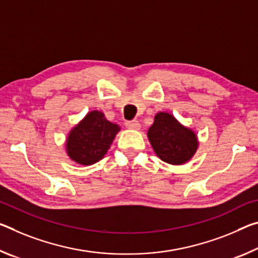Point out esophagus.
<instances>
[{
  "label": "esophagus",
  "instance_id": "1",
  "mask_svg": "<svg viewBox=\"0 0 258 258\" xmlns=\"http://www.w3.org/2000/svg\"><path fill=\"white\" fill-rule=\"evenodd\" d=\"M125 126L128 130H133V131H139L140 130V122L138 120H130L125 122Z\"/></svg>",
  "mask_w": 258,
  "mask_h": 258
}]
</instances>
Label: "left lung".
I'll use <instances>...</instances> for the list:
<instances>
[{
  "mask_svg": "<svg viewBox=\"0 0 258 258\" xmlns=\"http://www.w3.org/2000/svg\"><path fill=\"white\" fill-rule=\"evenodd\" d=\"M147 136L157 157L171 165H182L189 162L200 145L195 131L182 125L173 114L165 111L155 114Z\"/></svg>",
  "mask_w": 258,
  "mask_h": 258,
  "instance_id": "obj_1",
  "label": "left lung"
}]
</instances>
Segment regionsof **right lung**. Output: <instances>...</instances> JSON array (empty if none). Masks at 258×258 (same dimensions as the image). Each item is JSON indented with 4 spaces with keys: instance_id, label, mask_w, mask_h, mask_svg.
<instances>
[{
    "instance_id": "1",
    "label": "right lung",
    "mask_w": 258,
    "mask_h": 258,
    "mask_svg": "<svg viewBox=\"0 0 258 258\" xmlns=\"http://www.w3.org/2000/svg\"><path fill=\"white\" fill-rule=\"evenodd\" d=\"M119 131V125L109 121L103 112L92 110L68 133V156L77 164H95L108 153Z\"/></svg>"
}]
</instances>
